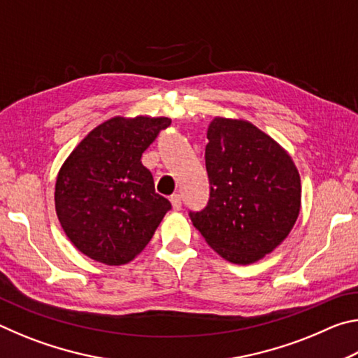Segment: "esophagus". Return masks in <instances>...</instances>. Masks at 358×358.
<instances>
[{"instance_id": "esophagus-1", "label": "esophagus", "mask_w": 358, "mask_h": 358, "mask_svg": "<svg viewBox=\"0 0 358 358\" xmlns=\"http://www.w3.org/2000/svg\"><path fill=\"white\" fill-rule=\"evenodd\" d=\"M171 203H172L173 210H181V196H180V194H172Z\"/></svg>"}]
</instances>
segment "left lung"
Here are the masks:
<instances>
[{
	"label": "left lung",
	"mask_w": 358,
	"mask_h": 358,
	"mask_svg": "<svg viewBox=\"0 0 358 358\" xmlns=\"http://www.w3.org/2000/svg\"><path fill=\"white\" fill-rule=\"evenodd\" d=\"M207 138L210 199L202 211H191V221L222 259L254 264L292 230L300 173L287 151L246 120L216 117Z\"/></svg>",
	"instance_id": "left-lung-1"
}]
</instances>
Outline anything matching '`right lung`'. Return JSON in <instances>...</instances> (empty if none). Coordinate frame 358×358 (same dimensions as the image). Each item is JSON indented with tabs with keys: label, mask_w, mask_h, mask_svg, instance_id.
Here are the masks:
<instances>
[{
	"label": "right lung",
	"mask_w": 358,
	"mask_h": 358,
	"mask_svg": "<svg viewBox=\"0 0 358 358\" xmlns=\"http://www.w3.org/2000/svg\"><path fill=\"white\" fill-rule=\"evenodd\" d=\"M169 124L166 117H113L90 131L63 162L57 216L85 256L106 265L131 262L172 208L141 161Z\"/></svg>",
	"instance_id": "add662e5"
}]
</instances>
